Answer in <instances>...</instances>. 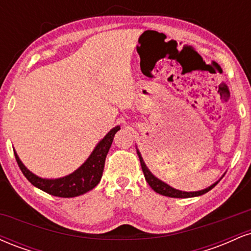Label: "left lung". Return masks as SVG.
<instances>
[{
    "label": "left lung",
    "mask_w": 251,
    "mask_h": 251,
    "mask_svg": "<svg viewBox=\"0 0 251 251\" xmlns=\"http://www.w3.org/2000/svg\"><path fill=\"white\" fill-rule=\"evenodd\" d=\"M137 153H138V157H139V160H140V165H142V170L144 172V176H145V179L146 181L149 183V185L151 186L152 190H154L157 194L159 195H163V196H166V197H172V198H189V197H197V196H201L204 194H206V192L210 191L211 189H214L216 185L218 184L217 180L216 183L212 184V185H210L209 188L204 189V190H201V191H194V192H186V191H180V190H177V189H174L171 188V186L168 185L166 183H164L160 179H158L157 177H154L153 175L150 172V170L148 169V166L145 165V163H144L143 160V157L142 154H140V152L137 150Z\"/></svg>",
    "instance_id": "left-lung-1"
}]
</instances>
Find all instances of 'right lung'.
<instances>
[{"mask_svg":"<svg viewBox=\"0 0 251 251\" xmlns=\"http://www.w3.org/2000/svg\"><path fill=\"white\" fill-rule=\"evenodd\" d=\"M119 129L120 126L112 128L103 137V139L100 140L91 155L87 158V160L73 174L62 178H56V179H46V178L37 177L22 164L15 151H14V154H15L16 162L19 164V168L21 169L22 174L34 186L51 196H56V197H76V196L86 194L99 184L101 179L103 166H105L106 155H107L112 142H113L114 134Z\"/></svg>","mask_w":251,"mask_h":251,"instance_id":"obj_1","label":"right lung"}]
</instances>
